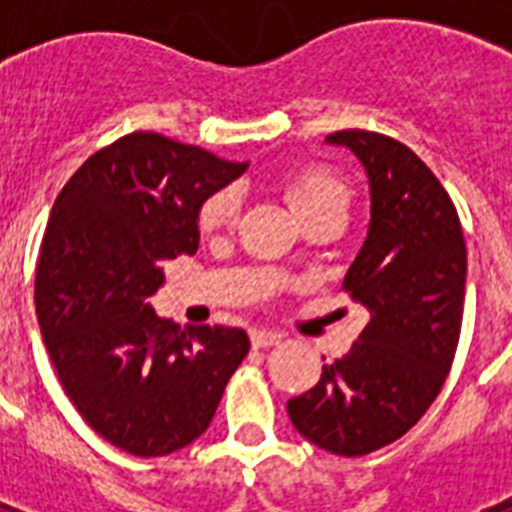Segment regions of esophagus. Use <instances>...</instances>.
Segmentation results:
<instances>
[{
	"instance_id": "obj_1",
	"label": "esophagus",
	"mask_w": 512,
	"mask_h": 512,
	"mask_svg": "<svg viewBox=\"0 0 512 512\" xmlns=\"http://www.w3.org/2000/svg\"><path fill=\"white\" fill-rule=\"evenodd\" d=\"M249 340H252V348H271V345H279L281 335L268 332V329H252V332H249Z\"/></svg>"
}]
</instances>
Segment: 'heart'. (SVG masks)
Here are the masks:
<instances>
[{"label": "heart", "mask_w": 512, "mask_h": 512, "mask_svg": "<svg viewBox=\"0 0 512 512\" xmlns=\"http://www.w3.org/2000/svg\"><path fill=\"white\" fill-rule=\"evenodd\" d=\"M284 199L292 207L300 220H308L313 215L329 212V209H348L350 193L348 188L337 180V177L327 175V172L308 170L297 172V175L284 180ZM236 196L231 191H220L215 196H209L201 204L199 212V228L204 233L225 231L236 223Z\"/></svg>", "instance_id": "heart-1"}]
</instances>
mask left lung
Here are the masks:
<instances>
[{
  "instance_id": "obj_1",
  "label": "left lung",
  "mask_w": 512,
  "mask_h": 512,
  "mask_svg": "<svg viewBox=\"0 0 512 512\" xmlns=\"http://www.w3.org/2000/svg\"><path fill=\"white\" fill-rule=\"evenodd\" d=\"M327 143L350 148L369 177L372 220L342 281L364 305L366 327L287 412L311 444L364 457L404 436L441 393L460 340L468 255L449 193L404 143L364 130Z\"/></svg>"
}]
</instances>
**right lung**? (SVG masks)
Returning a JSON list of instances; mask_svg holds the SVG:
<instances>
[{
    "label": "right lung",
    "mask_w": 512,
    "mask_h": 512,
    "mask_svg": "<svg viewBox=\"0 0 512 512\" xmlns=\"http://www.w3.org/2000/svg\"><path fill=\"white\" fill-rule=\"evenodd\" d=\"M247 167L132 132L92 154L52 204L36 263L44 345L84 422L135 457L196 441L249 353L244 329H180L148 303L164 265L199 247L201 204Z\"/></svg>",
    "instance_id": "1"
}]
</instances>
